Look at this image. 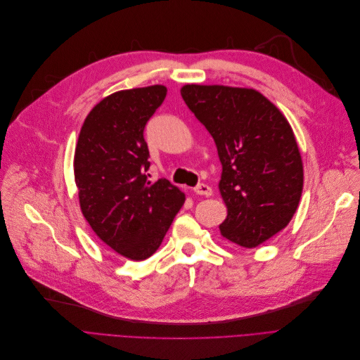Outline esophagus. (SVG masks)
Listing matches in <instances>:
<instances>
[{
	"mask_svg": "<svg viewBox=\"0 0 360 360\" xmlns=\"http://www.w3.org/2000/svg\"><path fill=\"white\" fill-rule=\"evenodd\" d=\"M193 192H195L196 195H200V196H205V198L212 196V189H211V187H210L208 184H203V183L198 184V186L195 187V189H193Z\"/></svg>",
	"mask_w": 360,
	"mask_h": 360,
	"instance_id": "1",
	"label": "esophagus"
}]
</instances>
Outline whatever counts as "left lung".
<instances>
[{
	"mask_svg": "<svg viewBox=\"0 0 360 360\" xmlns=\"http://www.w3.org/2000/svg\"><path fill=\"white\" fill-rule=\"evenodd\" d=\"M186 105L212 136L227 207L221 236L248 249L292 221L303 191V162L292 126L261 92L222 84H184Z\"/></svg>",
	"mask_w": 360,
	"mask_h": 360,
	"instance_id": "left-lung-1",
	"label": "left lung"
}]
</instances>
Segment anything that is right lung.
<instances>
[{
	"label": "right lung",
	"mask_w": 360,
	"mask_h": 360,
	"mask_svg": "<svg viewBox=\"0 0 360 360\" xmlns=\"http://www.w3.org/2000/svg\"><path fill=\"white\" fill-rule=\"evenodd\" d=\"M165 95V86L153 84L105 96L84 118L75 150L83 217L102 242L131 261L155 253L186 200L177 186L152 183L146 174L143 130Z\"/></svg>",
	"instance_id": "right-lung-1"
}]
</instances>
